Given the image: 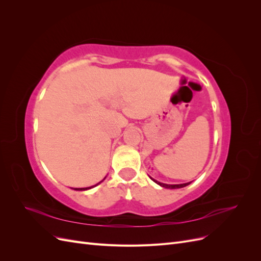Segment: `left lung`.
Instances as JSON below:
<instances>
[{"instance_id": "left-lung-1", "label": "left lung", "mask_w": 261, "mask_h": 261, "mask_svg": "<svg viewBox=\"0 0 261 261\" xmlns=\"http://www.w3.org/2000/svg\"><path fill=\"white\" fill-rule=\"evenodd\" d=\"M151 179H153V178H151ZM156 184H159L160 186H162V187H164V188H171V189H175V188H181V187H185V186H187V185H189L191 184V181H189V183H185V184H178V185H168V184H163V183H160V181H156L155 179H153Z\"/></svg>"}]
</instances>
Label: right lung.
Wrapping results in <instances>:
<instances>
[{"label":"right lung","mask_w":261,"mask_h":261,"mask_svg":"<svg viewBox=\"0 0 261 261\" xmlns=\"http://www.w3.org/2000/svg\"><path fill=\"white\" fill-rule=\"evenodd\" d=\"M98 185V184H97ZM96 186V185H94ZM91 187H93V186H91ZM91 187H86V188H74L75 191H86V189H89V188H91Z\"/></svg>","instance_id":"add662e5"}]
</instances>
